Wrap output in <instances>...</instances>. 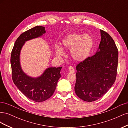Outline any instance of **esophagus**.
I'll return each mask as SVG.
<instances>
[{
  "label": "esophagus",
  "mask_w": 128,
  "mask_h": 128,
  "mask_svg": "<svg viewBox=\"0 0 128 128\" xmlns=\"http://www.w3.org/2000/svg\"><path fill=\"white\" fill-rule=\"evenodd\" d=\"M68 70H69V72H71V73H74L75 72V69L72 66H70L68 68Z\"/></svg>",
  "instance_id": "1"
}]
</instances>
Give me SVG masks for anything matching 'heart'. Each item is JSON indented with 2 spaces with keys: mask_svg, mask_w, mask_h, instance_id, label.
<instances>
[{
  "mask_svg": "<svg viewBox=\"0 0 128 128\" xmlns=\"http://www.w3.org/2000/svg\"><path fill=\"white\" fill-rule=\"evenodd\" d=\"M62 44L65 50L71 51V57L74 60L81 62L90 55L94 47V41L89 34L72 33L66 36L62 40ZM56 53L58 56L64 55V49L59 46H56Z\"/></svg>",
  "mask_w": 128,
  "mask_h": 128,
  "instance_id": "b5f03b06",
  "label": "heart"
}]
</instances>
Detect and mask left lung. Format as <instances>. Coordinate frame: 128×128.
I'll use <instances>...</instances> for the list:
<instances>
[{
	"label": "left lung",
	"instance_id": "obj_1",
	"mask_svg": "<svg viewBox=\"0 0 128 128\" xmlns=\"http://www.w3.org/2000/svg\"><path fill=\"white\" fill-rule=\"evenodd\" d=\"M101 41L95 54L76 67L75 92L85 102L97 100L110 90L117 74L118 51L115 42L106 32L100 30Z\"/></svg>",
	"mask_w": 128,
	"mask_h": 128
}]
</instances>
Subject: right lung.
I'll return each instance as SVG.
<instances>
[{"mask_svg":"<svg viewBox=\"0 0 128 128\" xmlns=\"http://www.w3.org/2000/svg\"><path fill=\"white\" fill-rule=\"evenodd\" d=\"M45 33V27L42 26H36L22 33L15 41L10 56L14 84L27 98L38 102L48 99L54 92L58 81L61 76L62 67H48L40 76H30L21 67L20 54L26 42L40 37Z\"/></svg>","mask_w":128,"mask_h":128,"instance_id":"obj_1","label":"right lung"}]
</instances>
